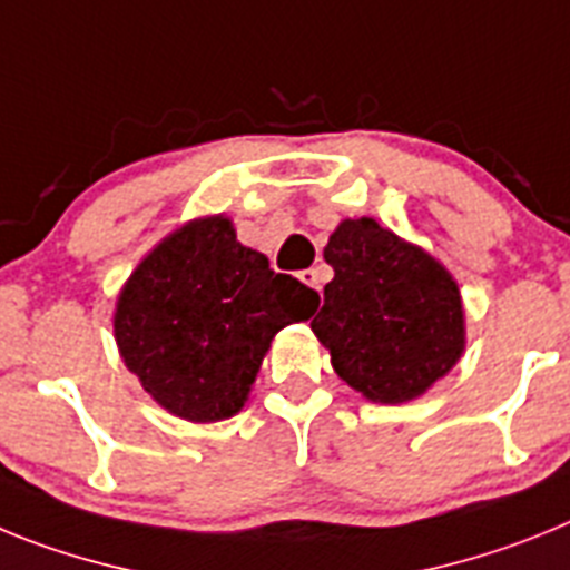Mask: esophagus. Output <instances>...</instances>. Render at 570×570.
<instances>
[{"label":"esophagus","instance_id":"obj_1","mask_svg":"<svg viewBox=\"0 0 570 570\" xmlns=\"http://www.w3.org/2000/svg\"><path fill=\"white\" fill-rule=\"evenodd\" d=\"M299 279L305 282V285H311L314 291H322V285H325V274H322L320 268H308V271H302Z\"/></svg>","mask_w":570,"mask_h":570}]
</instances>
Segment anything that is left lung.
I'll return each instance as SVG.
<instances>
[{"mask_svg": "<svg viewBox=\"0 0 570 570\" xmlns=\"http://www.w3.org/2000/svg\"><path fill=\"white\" fill-rule=\"evenodd\" d=\"M334 279L311 320L331 365L365 400L422 396L465 351L454 276L376 219H342L325 245Z\"/></svg>", "mask_w": 570, "mask_h": 570, "instance_id": "1", "label": "left lung"}]
</instances>
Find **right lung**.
Masks as SVG:
<instances>
[{
    "label": "right lung",
    "mask_w": 570,
    "mask_h": 570,
    "mask_svg": "<svg viewBox=\"0 0 570 570\" xmlns=\"http://www.w3.org/2000/svg\"><path fill=\"white\" fill-rule=\"evenodd\" d=\"M316 305V291L236 239L228 216H203L136 265L116 299L114 336L165 411L219 422L242 411L271 340Z\"/></svg>",
    "instance_id": "1"
}]
</instances>
